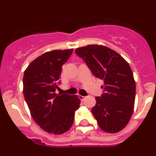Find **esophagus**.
<instances>
[{"instance_id":"1","label":"esophagus","mask_w":156,"mask_h":156,"mask_svg":"<svg viewBox=\"0 0 156 156\" xmlns=\"http://www.w3.org/2000/svg\"><path fill=\"white\" fill-rule=\"evenodd\" d=\"M78 97H79V98L80 99L81 101L84 100V98H85V97H84V96H82V95H79V96H78Z\"/></svg>"}]
</instances>
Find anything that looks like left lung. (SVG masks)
<instances>
[{
    "mask_svg": "<svg viewBox=\"0 0 156 156\" xmlns=\"http://www.w3.org/2000/svg\"><path fill=\"white\" fill-rule=\"evenodd\" d=\"M75 53L104 82L103 93L95 98L96 105L91 109L99 126L108 133L120 131L134 107L136 86L129 64L117 52L101 45L79 48Z\"/></svg>",
    "mask_w": 156,
    "mask_h": 156,
    "instance_id": "8db88e82",
    "label": "left lung"
}]
</instances>
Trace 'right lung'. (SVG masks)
Wrapping results in <instances>:
<instances>
[{
    "mask_svg": "<svg viewBox=\"0 0 156 156\" xmlns=\"http://www.w3.org/2000/svg\"><path fill=\"white\" fill-rule=\"evenodd\" d=\"M73 49L43 54L32 62L23 76V94L33 119L44 130L53 134L68 131L73 123L80 100L76 95L57 94L62 67Z\"/></svg>",
    "mask_w": 156,
    "mask_h": 156,
    "instance_id": "obj_1",
    "label": "right lung"
}]
</instances>
